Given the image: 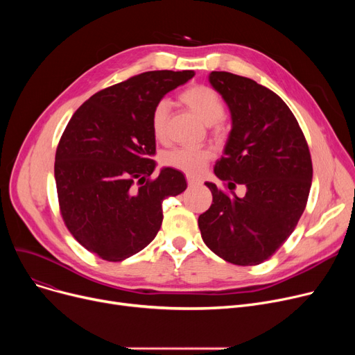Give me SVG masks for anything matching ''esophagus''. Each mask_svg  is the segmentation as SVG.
<instances>
[{"instance_id": "esophagus-1", "label": "esophagus", "mask_w": 355, "mask_h": 355, "mask_svg": "<svg viewBox=\"0 0 355 355\" xmlns=\"http://www.w3.org/2000/svg\"><path fill=\"white\" fill-rule=\"evenodd\" d=\"M187 182H189L190 187H194V185L201 184V180L198 177H194V175H187Z\"/></svg>"}]
</instances>
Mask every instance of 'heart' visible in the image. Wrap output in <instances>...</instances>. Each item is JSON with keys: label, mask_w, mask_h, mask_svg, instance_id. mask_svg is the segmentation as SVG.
Returning <instances> with one entry per match:
<instances>
[{"label": "heart", "mask_w": 355, "mask_h": 355, "mask_svg": "<svg viewBox=\"0 0 355 355\" xmlns=\"http://www.w3.org/2000/svg\"><path fill=\"white\" fill-rule=\"evenodd\" d=\"M181 102L196 114L206 125H214L225 118V105L218 93L206 85H196L185 89L180 95ZM170 103L166 99L159 101L151 115V130L158 141L166 135V119ZM213 153L209 148H175L164 155V162L175 170L187 174H200L207 165Z\"/></svg>", "instance_id": "b5f03b06"}]
</instances>
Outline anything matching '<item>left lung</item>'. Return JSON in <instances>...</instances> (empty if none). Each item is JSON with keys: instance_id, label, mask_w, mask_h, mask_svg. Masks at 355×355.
Returning a JSON list of instances; mask_svg holds the SVG:
<instances>
[{"instance_id": "obj_1", "label": "left lung", "mask_w": 355, "mask_h": 355, "mask_svg": "<svg viewBox=\"0 0 355 355\" xmlns=\"http://www.w3.org/2000/svg\"><path fill=\"white\" fill-rule=\"evenodd\" d=\"M211 86L230 109L232 130L214 174L229 191L206 182L213 194L198 227L207 248L226 262H265L295 230L312 182L306 139L288 105L270 89L229 71H211ZM245 184L247 194L234 189Z\"/></svg>"}]
</instances>
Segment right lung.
<instances>
[{
    "instance_id": "obj_1",
    "label": "right lung",
    "mask_w": 355,
    "mask_h": 355,
    "mask_svg": "<svg viewBox=\"0 0 355 355\" xmlns=\"http://www.w3.org/2000/svg\"><path fill=\"white\" fill-rule=\"evenodd\" d=\"M193 70L141 73L89 98L69 121L55 151L54 178L69 232L89 252L121 262L146 248L162 223V201L187 189L182 173L157 178L154 106L187 83Z\"/></svg>"
}]
</instances>
